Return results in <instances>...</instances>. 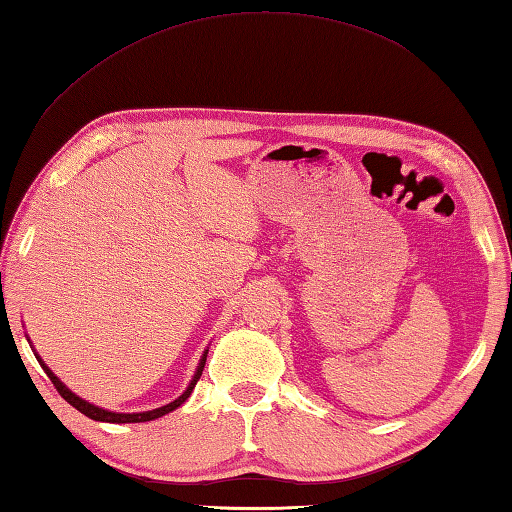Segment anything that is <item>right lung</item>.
I'll list each match as a JSON object with an SVG mask.
<instances>
[{
    "instance_id": "add662e5",
    "label": "right lung",
    "mask_w": 512,
    "mask_h": 512,
    "mask_svg": "<svg viewBox=\"0 0 512 512\" xmlns=\"http://www.w3.org/2000/svg\"><path fill=\"white\" fill-rule=\"evenodd\" d=\"M37 356V353H35ZM37 360H39V364H41V369L46 371V375L50 378V382L55 384V389L59 391V395L61 398H64L68 404H72L75 406V409L79 411V413H83L86 417H90V420H97V422H110V424H130V422H150V420H156V417H163L165 413H170V411H174V409H179V406L190 398L192 395V391H194V384L198 382V378H201V373H203V367H205V360H207V349L203 351V356H201V362H198V367H196V373H194V378L190 380V384H187V389L179 395V398H176L174 402H170V404H165V406H159V409H152V411H143V413H114V411H108V409H99V406H95V404H90V402H86V400H81L79 395H75L72 393L64 382H61L55 373H52L46 364H44V360H41L39 356H37Z\"/></svg>"
}]
</instances>
